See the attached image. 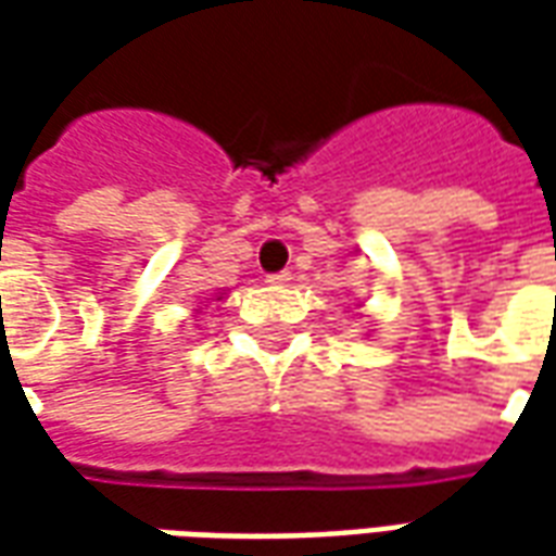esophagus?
Instances as JSON below:
<instances>
[{
	"label": "esophagus",
	"mask_w": 556,
	"mask_h": 556,
	"mask_svg": "<svg viewBox=\"0 0 556 556\" xmlns=\"http://www.w3.org/2000/svg\"><path fill=\"white\" fill-rule=\"evenodd\" d=\"M289 279H291V270H279V274H270L267 282H270V286H286Z\"/></svg>",
	"instance_id": "esophagus-1"
}]
</instances>
